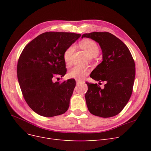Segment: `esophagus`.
Masks as SVG:
<instances>
[{
	"instance_id": "34e87169",
	"label": "esophagus",
	"mask_w": 151,
	"mask_h": 151,
	"mask_svg": "<svg viewBox=\"0 0 151 151\" xmlns=\"http://www.w3.org/2000/svg\"><path fill=\"white\" fill-rule=\"evenodd\" d=\"M76 84H81V83H84L83 81H82V80H76Z\"/></svg>"
}]
</instances>
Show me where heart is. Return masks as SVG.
I'll return each instance as SVG.
<instances>
[{
    "label": "heart",
    "mask_w": 151,
    "mask_h": 151,
    "mask_svg": "<svg viewBox=\"0 0 151 151\" xmlns=\"http://www.w3.org/2000/svg\"><path fill=\"white\" fill-rule=\"evenodd\" d=\"M80 46L82 49L86 52L89 57H96L99 55L100 49L96 42L91 39H86L80 42ZM74 51V46L71 45L65 50L63 54V59L67 65H69L71 62V56ZM89 70L88 68L76 65L68 71V76L70 78L81 80L86 75H88Z\"/></svg>",
    "instance_id": "b5f03b06"
}]
</instances>
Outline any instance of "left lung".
Listing matches in <instances>:
<instances>
[{
	"label": "left lung",
	"mask_w": 151,
	"mask_h": 151,
	"mask_svg": "<svg viewBox=\"0 0 151 151\" xmlns=\"http://www.w3.org/2000/svg\"><path fill=\"white\" fill-rule=\"evenodd\" d=\"M99 43L103 52V61L90 75L93 80L105 81L104 89L97 83L87 82L85 94L89 112L101 117H110L119 113L127 104L133 91L135 78V64L127 46L120 39L107 32L84 34Z\"/></svg>",
	"instance_id": "8db88e82"
}]
</instances>
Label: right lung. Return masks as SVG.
<instances>
[{
	"mask_svg": "<svg viewBox=\"0 0 151 151\" xmlns=\"http://www.w3.org/2000/svg\"><path fill=\"white\" fill-rule=\"evenodd\" d=\"M81 34L47 32L39 35L22 50L17 76L24 99L34 112L44 117L65 113L76 86L74 79L61 83L55 77L67 72L63 54Z\"/></svg>",
	"mask_w": 151,
	"mask_h": 151,
	"instance_id": "1",
	"label": "right lung"
}]
</instances>
